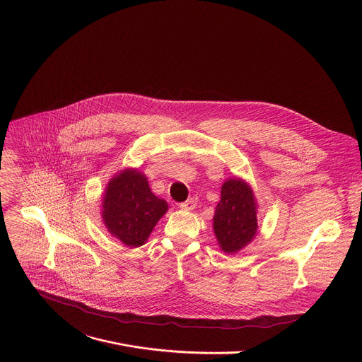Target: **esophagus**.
Segmentation results:
<instances>
[{
  "label": "esophagus",
  "instance_id": "esophagus-1",
  "mask_svg": "<svg viewBox=\"0 0 362 362\" xmlns=\"http://www.w3.org/2000/svg\"><path fill=\"white\" fill-rule=\"evenodd\" d=\"M196 202H198V201H196V198H189L186 202L179 204V208L183 209V211H190L196 206Z\"/></svg>",
  "mask_w": 362,
  "mask_h": 362
}]
</instances>
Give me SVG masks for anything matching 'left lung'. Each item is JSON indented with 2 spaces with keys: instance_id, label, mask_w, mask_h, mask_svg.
<instances>
[{
  "instance_id": "8db88e82",
  "label": "left lung",
  "mask_w": 362,
  "mask_h": 362,
  "mask_svg": "<svg viewBox=\"0 0 362 362\" xmlns=\"http://www.w3.org/2000/svg\"><path fill=\"white\" fill-rule=\"evenodd\" d=\"M257 214L258 205L251 186L241 177L225 180L214 215V233L223 252L235 254L255 238Z\"/></svg>"
}]
</instances>
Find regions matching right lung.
<instances>
[{"instance_id": "add662e5", "label": "right lung", "mask_w": 362, "mask_h": 362, "mask_svg": "<svg viewBox=\"0 0 362 362\" xmlns=\"http://www.w3.org/2000/svg\"><path fill=\"white\" fill-rule=\"evenodd\" d=\"M169 205L150 190L144 173L124 169L110 179L103 198V221L108 233L125 247L146 244Z\"/></svg>"}]
</instances>
